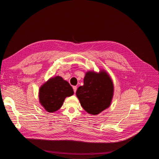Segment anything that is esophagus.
I'll list each match as a JSON object with an SVG mask.
<instances>
[{
    "mask_svg": "<svg viewBox=\"0 0 159 159\" xmlns=\"http://www.w3.org/2000/svg\"><path fill=\"white\" fill-rule=\"evenodd\" d=\"M73 89L74 91V93L76 92V90H77V87L76 86H73Z\"/></svg>",
    "mask_w": 159,
    "mask_h": 159,
    "instance_id": "obj_1",
    "label": "esophagus"
}]
</instances>
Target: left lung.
I'll return each instance as SVG.
<instances>
[{"label": "left lung", "mask_w": 159, "mask_h": 159, "mask_svg": "<svg viewBox=\"0 0 159 159\" xmlns=\"http://www.w3.org/2000/svg\"><path fill=\"white\" fill-rule=\"evenodd\" d=\"M114 85L109 74L105 70L99 72L85 73L84 85L77 89L76 95L84 109L95 115L107 109L112 102Z\"/></svg>", "instance_id": "1"}]
</instances>
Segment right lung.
<instances>
[{
	"label": "right lung",
	"instance_id": "obj_1",
	"mask_svg": "<svg viewBox=\"0 0 159 159\" xmlns=\"http://www.w3.org/2000/svg\"><path fill=\"white\" fill-rule=\"evenodd\" d=\"M74 93L68 81L57 75L52 77L40 86L38 98L40 105L46 111L54 113L61 108L65 99Z\"/></svg>",
	"mask_w": 159,
	"mask_h": 159
}]
</instances>
